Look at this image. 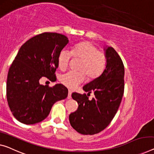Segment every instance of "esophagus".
<instances>
[{"mask_svg":"<svg viewBox=\"0 0 154 154\" xmlns=\"http://www.w3.org/2000/svg\"><path fill=\"white\" fill-rule=\"evenodd\" d=\"M71 95H72V91H71L70 90H69V91H68V97H67L68 99H70V98H71Z\"/></svg>","mask_w":154,"mask_h":154,"instance_id":"1","label":"esophagus"}]
</instances>
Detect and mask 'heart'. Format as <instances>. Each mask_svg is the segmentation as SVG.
<instances>
[{"label": "heart", "mask_w": 154, "mask_h": 154, "mask_svg": "<svg viewBox=\"0 0 154 154\" xmlns=\"http://www.w3.org/2000/svg\"><path fill=\"white\" fill-rule=\"evenodd\" d=\"M72 57L81 60L78 66L79 72H69L59 76V81L68 88L74 89L86 80V75L89 79L98 77L103 72L106 66V56L104 52L89 41H84L75 45L71 51L61 50L58 55L57 62L61 70H65L69 65Z\"/></svg>", "instance_id": "1"}]
</instances>
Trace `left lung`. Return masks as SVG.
<instances>
[{
	"mask_svg": "<svg viewBox=\"0 0 154 154\" xmlns=\"http://www.w3.org/2000/svg\"><path fill=\"white\" fill-rule=\"evenodd\" d=\"M106 66L102 74L83 87L88 94L72 93V97L79 106L70 113L71 126L83 135L98 134L111 123L120 106L125 90V67L122 61L112 47L106 49ZM93 91L96 97L89 100Z\"/></svg>",
	"mask_w": 154,
	"mask_h": 154,
	"instance_id": "obj_1",
	"label": "left lung"
}]
</instances>
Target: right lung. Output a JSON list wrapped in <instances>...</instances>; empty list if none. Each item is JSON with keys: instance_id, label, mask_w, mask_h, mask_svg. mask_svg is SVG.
<instances>
[{"instance_id": "add662e5", "label": "right lung", "mask_w": 154, "mask_h": 154, "mask_svg": "<svg viewBox=\"0 0 154 154\" xmlns=\"http://www.w3.org/2000/svg\"><path fill=\"white\" fill-rule=\"evenodd\" d=\"M63 34L44 32L27 41L18 50L9 69L7 100L14 118L26 125L40 122L68 91L59 84L50 87L39 83L42 77L54 81L59 52L68 44Z\"/></svg>"}]
</instances>
